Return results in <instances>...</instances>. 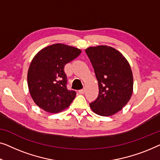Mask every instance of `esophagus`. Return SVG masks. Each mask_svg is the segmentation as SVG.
<instances>
[{
    "label": "esophagus",
    "mask_w": 160,
    "mask_h": 160,
    "mask_svg": "<svg viewBox=\"0 0 160 160\" xmlns=\"http://www.w3.org/2000/svg\"><path fill=\"white\" fill-rule=\"evenodd\" d=\"M85 92V89H81V90H80V91H79V93L80 94H84Z\"/></svg>",
    "instance_id": "1"
}]
</instances>
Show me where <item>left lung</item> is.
I'll return each mask as SVG.
<instances>
[{"label": "left lung", "mask_w": 160, "mask_h": 160, "mask_svg": "<svg viewBox=\"0 0 160 160\" xmlns=\"http://www.w3.org/2000/svg\"><path fill=\"white\" fill-rule=\"evenodd\" d=\"M85 52L93 65L99 88L98 98L90 103V107L98 115H113L127 104L133 91L129 62L111 46L89 47Z\"/></svg>", "instance_id": "8db88e82"}]
</instances>
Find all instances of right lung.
Returning <instances> with one entry per match:
<instances>
[{
	"label": "right lung",
	"mask_w": 160,
	"mask_h": 160,
	"mask_svg": "<svg viewBox=\"0 0 160 160\" xmlns=\"http://www.w3.org/2000/svg\"><path fill=\"white\" fill-rule=\"evenodd\" d=\"M80 53L75 47L56 43L35 56L29 67L28 85L36 105L49 113H58L71 104L76 92L67 88L64 66Z\"/></svg>",
	"instance_id": "1"
}]
</instances>
